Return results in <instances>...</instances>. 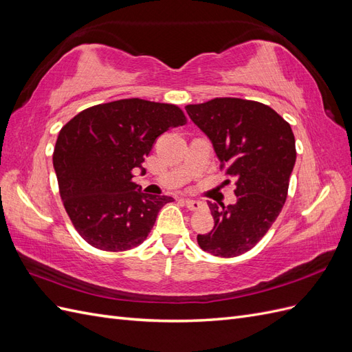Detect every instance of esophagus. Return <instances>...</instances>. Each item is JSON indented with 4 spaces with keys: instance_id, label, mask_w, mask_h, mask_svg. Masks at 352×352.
Returning <instances> with one entry per match:
<instances>
[{
    "instance_id": "1",
    "label": "esophagus",
    "mask_w": 352,
    "mask_h": 352,
    "mask_svg": "<svg viewBox=\"0 0 352 352\" xmlns=\"http://www.w3.org/2000/svg\"><path fill=\"white\" fill-rule=\"evenodd\" d=\"M185 204L189 210H199L202 208V202L198 201V199H190V198H186L185 199Z\"/></svg>"
}]
</instances>
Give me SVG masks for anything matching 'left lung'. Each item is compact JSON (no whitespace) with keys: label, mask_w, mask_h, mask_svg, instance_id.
<instances>
[{"label":"left lung","mask_w":352,"mask_h":352,"mask_svg":"<svg viewBox=\"0 0 352 352\" xmlns=\"http://www.w3.org/2000/svg\"><path fill=\"white\" fill-rule=\"evenodd\" d=\"M185 109L212 144L220 168L236 180L235 204L208 201L214 228L197 236L198 245L216 257H236L255 247L282 211L296 160L292 129L257 101L214 98Z\"/></svg>","instance_id":"obj_1"}]
</instances>
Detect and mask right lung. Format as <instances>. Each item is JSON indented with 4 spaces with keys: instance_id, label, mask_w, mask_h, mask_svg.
Instances as JSON below:
<instances>
[{
    "instance_id": "obj_1",
    "label": "right lung",
    "mask_w": 352,
    "mask_h": 352,
    "mask_svg": "<svg viewBox=\"0 0 352 352\" xmlns=\"http://www.w3.org/2000/svg\"><path fill=\"white\" fill-rule=\"evenodd\" d=\"M186 123L173 104L119 100L80 111L58 133L52 164L60 195L79 235L102 251L142 243L173 198L132 182L157 138Z\"/></svg>"
}]
</instances>
